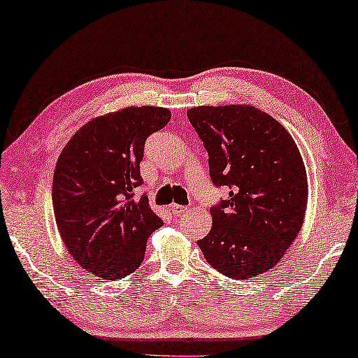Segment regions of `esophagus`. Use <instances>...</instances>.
<instances>
[{
  "label": "esophagus",
  "mask_w": 358,
  "mask_h": 358,
  "mask_svg": "<svg viewBox=\"0 0 358 358\" xmlns=\"http://www.w3.org/2000/svg\"><path fill=\"white\" fill-rule=\"evenodd\" d=\"M169 209H171V213L174 215H180V214H184L185 210H187L185 206H179V204H171V206H169Z\"/></svg>",
  "instance_id": "1"
}]
</instances>
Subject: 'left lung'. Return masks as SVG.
I'll use <instances>...</instances> for the list:
<instances>
[{
	"mask_svg": "<svg viewBox=\"0 0 358 358\" xmlns=\"http://www.w3.org/2000/svg\"><path fill=\"white\" fill-rule=\"evenodd\" d=\"M187 117L208 150L213 182L231 189L210 208L213 227L198 245L227 278L260 276L303 227L308 176L300 150L276 119L250 104L198 106Z\"/></svg>",
	"mask_w": 358,
	"mask_h": 358,
	"instance_id": "left-lung-1",
	"label": "left lung"
}]
</instances>
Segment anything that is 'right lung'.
<instances>
[{
	"mask_svg": "<svg viewBox=\"0 0 358 358\" xmlns=\"http://www.w3.org/2000/svg\"><path fill=\"white\" fill-rule=\"evenodd\" d=\"M171 113L158 106H128L95 117L79 128L57 160L52 203L57 228L73 259L95 276L115 280L136 271L148 238L163 225L136 200L143 184L144 143Z\"/></svg>",
	"mask_w": 358,
	"mask_h": 358,
	"instance_id": "1",
	"label": "right lung"
}]
</instances>
